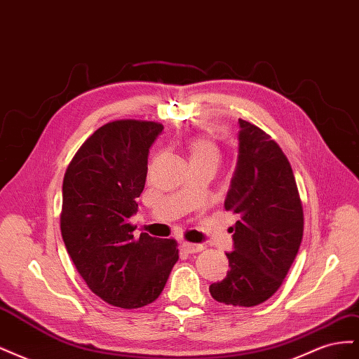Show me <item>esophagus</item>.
Listing matches in <instances>:
<instances>
[{"label":"esophagus","instance_id":"34e87169","mask_svg":"<svg viewBox=\"0 0 359 359\" xmlns=\"http://www.w3.org/2000/svg\"><path fill=\"white\" fill-rule=\"evenodd\" d=\"M181 247H182L184 252H187V253H198V252H202V250H203L202 244H193V243H187V241H184L181 244Z\"/></svg>","mask_w":359,"mask_h":359}]
</instances>
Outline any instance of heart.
I'll return each mask as SVG.
<instances>
[{"label": "heart", "mask_w": 359, "mask_h": 359, "mask_svg": "<svg viewBox=\"0 0 359 359\" xmlns=\"http://www.w3.org/2000/svg\"><path fill=\"white\" fill-rule=\"evenodd\" d=\"M190 161H214L219 163L220 160V151L217 148V145L212 142V140L206 139V137H196L193 139L190 145Z\"/></svg>", "instance_id": "obj_1"}]
</instances>
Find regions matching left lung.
<instances>
[{"label": "left lung", "mask_w": 359, "mask_h": 359, "mask_svg": "<svg viewBox=\"0 0 359 359\" xmlns=\"http://www.w3.org/2000/svg\"><path fill=\"white\" fill-rule=\"evenodd\" d=\"M238 161L224 208L240 217L231 232L227 276L210 286L211 297L253 307L283 283L302 240L304 215L295 177L283 151L264 130L238 119Z\"/></svg>", "instance_id": "1"}]
</instances>
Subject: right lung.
Returning <instances> with one entry per match:
<instances>
[{"label":"right lung","mask_w":359,"mask_h":359,"mask_svg":"<svg viewBox=\"0 0 359 359\" xmlns=\"http://www.w3.org/2000/svg\"><path fill=\"white\" fill-rule=\"evenodd\" d=\"M163 126L121 119L102 126L70 161L62 182L61 235L85 283L107 304L139 309L158 298L178 260L173 240L133 238L130 217Z\"/></svg>","instance_id":"right-lung-1"}]
</instances>
